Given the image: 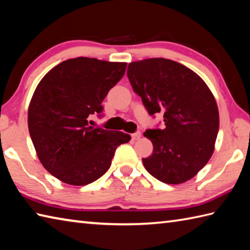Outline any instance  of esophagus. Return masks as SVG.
I'll use <instances>...</instances> for the list:
<instances>
[{"label":"esophagus","mask_w":250,"mask_h":250,"mask_svg":"<svg viewBox=\"0 0 250 250\" xmlns=\"http://www.w3.org/2000/svg\"><path fill=\"white\" fill-rule=\"evenodd\" d=\"M141 136H142L141 132H135V133L132 134V139H133L134 141H138L141 139Z\"/></svg>","instance_id":"obj_1"}]
</instances>
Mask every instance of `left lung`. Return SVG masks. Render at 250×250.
Returning a JSON list of instances; mask_svg holds the SVG:
<instances>
[{
    "mask_svg": "<svg viewBox=\"0 0 250 250\" xmlns=\"http://www.w3.org/2000/svg\"><path fill=\"white\" fill-rule=\"evenodd\" d=\"M126 75L149 115L163 112L165 128L146 130L153 143L145 169L167 184L195 177L209 161L219 131L216 99L196 72L166 58L129 63Z\"/></svg>",
    "mask_w": 250,
    "mask_h": 250,
    "instance_id": "1",
    "label": "left lung"
}]
</instances>
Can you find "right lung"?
<instances>
[{
  "mask_svg": "<svg viewBox=\"0 0 250 250\" xmlns=\"http://www.w3.org/2000/svg\"><path fill=\"white\" fill-rule=\"evenodd\" d=\"M126 62L90 57L58 63L39 82L28 108V128L38 158L48 172L70 185L100 179L116 148L131 136L89 125L102 102L124 77Z\"/></svg>",
  "mask_w": 250,
  "mask_h": 250,
  "instance_id": "obj_1",
  "label": "right lung"
}]
</instances>
